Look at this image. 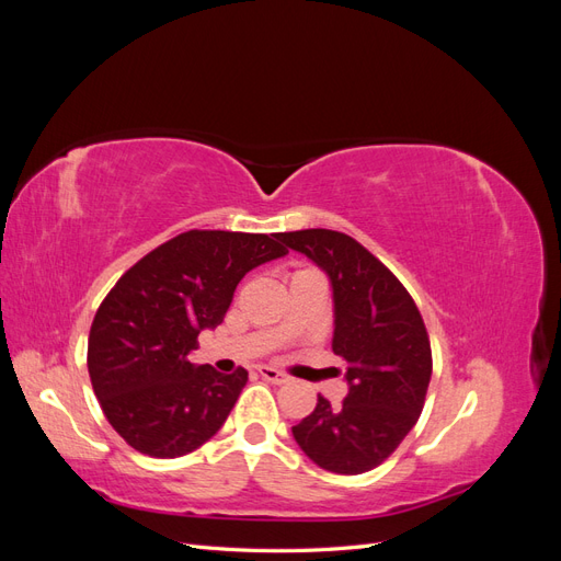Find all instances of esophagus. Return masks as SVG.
I'll list each match as a JSON object with an SVG mask.
<instances>
[{"label": "esophagus", "mask_w": 561, "mask_h": 561, "mask_svg": "<svg viewBox=\"0 0 561 561\" xmlns=\"http://www.w3.org/2000/svg\"><path fill=\"white\" fill-rule=\"evenodd\" d=\"M257 371H260V377H262V379H266V381H271V383H287V381H290V377L283 375V371H278L276 367L262 365Z\"/></svg>", "instance_id": "34e87169"}]
</instances>
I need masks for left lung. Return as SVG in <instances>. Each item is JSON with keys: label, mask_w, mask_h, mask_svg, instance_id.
<instances>
[{"label": "left lung", "mask_w": 561, "mask_h": 561, "mask_svg": "<svg viewBox=\"0 0 561 561\" xmlns=\"http://www.w3.org/2000/svg\"><path fill=\"white\" fill-rule=\"evenodd\" d=\"M278 239L313 260L332 283V351L346 360L348 396L339 407L318 396L293 426L301 451L336 474L381 466L414 428L433 375L431 339L412 295L375 254L332 229Z\"/></svg>", "instance_id": "1"}]
</instances>
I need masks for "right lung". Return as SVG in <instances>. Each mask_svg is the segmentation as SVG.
<instances>
[{
	"label": "right lung",
	"instance_id": "add662e5",
	"mask_svg": "<svg viewBox=\"0 0 561 561\" xmlns=\"http://www.w3.org/2000/svg\"><path fill=\"white\" fill-rule=\"evenodd\" d=\"M276 233L192 229L116 280L89 334L93 393L112 428L140 454L178 458L222 428L248 381L194 365L198 334L217 328L250 268L287 250Z\"/></svg>",
	"mask_w": 561,
	"mask_h": 561
}]
</instances>
